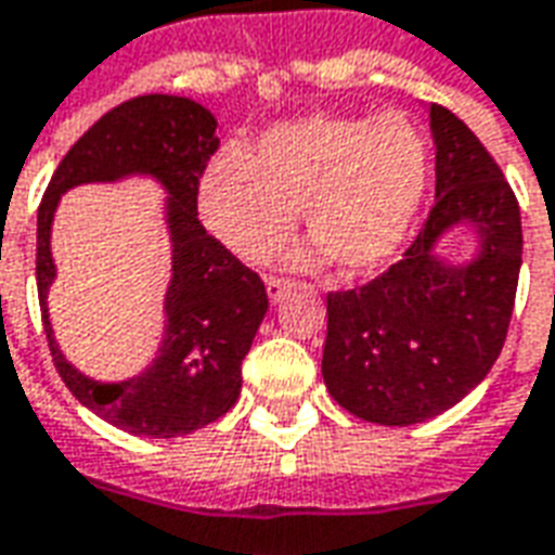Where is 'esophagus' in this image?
Instances as JSON below:
<instances>
[{
	"label": "esophagus",
	"mask_w": 555,
	"mask_h": 555,
	"mask_svg": "<svg viewBox=\"0 0 555 555\" xmlns=\"http://www.w3.org/2000/svg\"><path fill=\"white\" fill-rule=\"evenodd\" d=\"M291 288H294V282H291V279H279V276L267 279V297H270V304H279Z\"/></svg>",
	"instance_id": "34e87169"
}]
</instances>
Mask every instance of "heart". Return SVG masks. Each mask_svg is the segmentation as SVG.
Wrapping results in <instances>:
<instances>
[{
    "mask_svg": "<svg viewBox=\"0 0 555 555\" xmlns=\"http://www.w3.org/2000/svg\"><path fill=\"white\" fill-rule=\"evenodd\" d=\"M426 141L402 114H309L224 146L201 177L197 210L243 261H264L304 207L312 258L363 273L399 249L426 192Z\"/></svg>",
    "mask_w": 555,
    "mask_h": 555,
    "instance_id": "1",
    "label": "heart"
}]
</instances>
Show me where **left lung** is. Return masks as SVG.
Instances as JSON below:
<instances>
[{"label": "left lung", "mask_w": 555, "mask_h": 555, "mask_svg": "<svg viewBox=\"0 0 555 555\" xmlns=\"http://www.w3.org/2000/svg\"><path fill=\"white\" fill-rule=\"evenodd\" d=\"M436 204L421 234L366 285L327 294L321 372L360 421L409 426L448 412L483 382L502 351L522 261L520 204L460 116L433 104ZM456 221L481 228V255L444 268L431 243Z\"/></svg>", "instance_id": "left-lung-1"}]
</instances>
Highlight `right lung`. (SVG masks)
<instances>
[{
	"instance_id": "add662e5",
	"label": "right lung",
	"mask_w": 555,
	"mask_h": 555,
	"mask_svg": "<svg viewBox=\"0 0 555 555\" xmlns=\"http://www.w3.org/2000/svg\"><path fill=\"white\" fill-rule=\"evenodd\" d=\"M216 150V119L207 107L180 95H138L116 104L83 131L53 170L38 207L35 279L53 363L87 409L134 436L173 439L219 421L237 402L243 358L267 312L261 276L207 234L197 219V185ZM126 172H153L171 192L175 276L166 301L169 324L150 371L119 386H99L61 358L49 331L43 306L52 281L49 222L65 188Z\"/></svg>"
}]
</instances>
